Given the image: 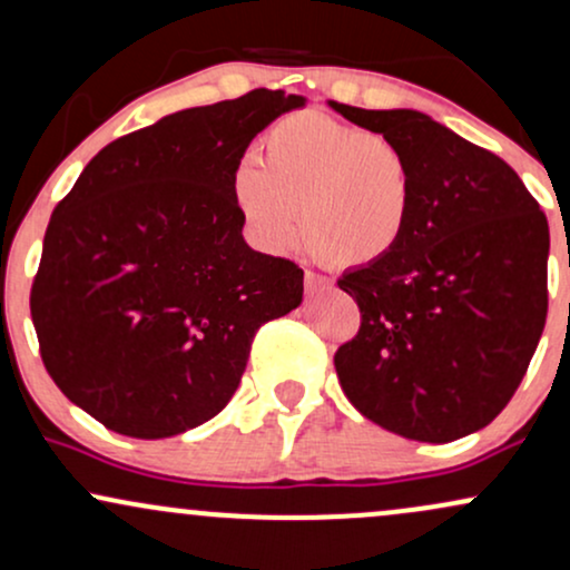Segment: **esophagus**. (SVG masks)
I'll return each instance as SVG.
<instances>
[{"mask_svg":"<svg viewBox=\"0 0 570 570\" xmlns=\"http://www.w3.org/2000/svg\"><path fill=\"white\" fill-rule=\"evenodd\" d=\"M326 289H332V281L330 278L316 276V273H311V271L305 273V292L307 294H322Z\"/></svg>","mask_w":570,"mask_h":570,"instance_id":"obj_1","label":"esophagus"}]
</instances>
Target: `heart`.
<instances>
[{
    "mask_svg": "<svg viewBox=\"0 0 570 570\" xmlns=\"http://www.w3.org/2000/svg\"><path fill=\"white\" fill-rule=\"evenodd\" d=\"M230 195L254 238L286 252L303 227L326 263L364 267L407 238L421 174L402 144L322 112H294L267 128L259 163L235 166Z\"/></svg>",
    "mask_w": 570,
    "mask_h": 570,
    "instance_id": "obj_1",
    "label": "heart"
}]
</instances>
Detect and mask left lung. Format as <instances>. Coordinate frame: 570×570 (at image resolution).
<instances>
[{"label": "left lung", "mask_w": 570, "mask_h": 570, "mask_svg": "<svg viewBox=\"0 0 570 570\" xmlns=\"http://www.w3.org/2000/svg\"><path fill=\"white\" fill-rule=\"evenodd\" d=\"M415 160L421 198L389 259L345 271L362 311L335 370L372 423L417 442L485 429L514 396L547 324L549 225L512 166L415 109L330 101Z\"/></svg>", "instance_id": "obj_1"}]
</instances>
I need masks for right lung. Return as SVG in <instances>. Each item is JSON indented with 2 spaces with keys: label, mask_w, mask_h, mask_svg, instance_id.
<instances>
[{
  "label": "right lung",
  "mask_w": 570,
  "mask_h": 570,
  "mask_svg": "<svg viewBox=\"0 0 570 570\" xmlns=\"http://www.w3.org/2000/svg\"><path fill=\"white\" fill-rule=\"evenodd\" d=\"M303 96L257 88L107 144L56 206L31 286L45 370L134 440L212 421L265 322L303 303V271L244 240L230 179Z\"/></svg>",
  "instance_id": "add662e5"
}]
</instances>
